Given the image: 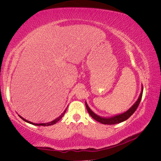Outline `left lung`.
Instances as JSON below:
<instances>
[{
  "label": "left lung",
  "mask_w": 161,
  "mask_h": 161,
  "mask_svg": "<svg viewBox=\"0 0 161 161\" xmlns=\"http://www.w3.org/2000/svg\"><path fill=\"white\" fill-rule=\"evenodd\" d=\"M142 92H143V86H142V90H141V92L139 95L138 100L136 101V103L131 106L127 111H125L121 114L115 115L114 117H110V118H103V117H101L95 114L94 112L90 109V108L86 101H85V105H86L87 111L89 112V114L95 120L99 121V122L103 124H108V125L117 124L121 122H123V121L128 119L134 113L140 103V101H141V99H142Z\"/></svg>",
  "instance_id": "1"
}]
</instances>
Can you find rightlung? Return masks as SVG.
I'll return each instance as SVG.
<instances>
[{"label":"right lung","mask_w":161,"mask_h":161,"mask_svg":"<svg viewBox=\"0 0 161 161\" xmlns=\"http://www.w3.org/2000/svg\"><path fill=\"white\" fill-rule=\"evenodd\" d=\"M68 108V107H67ZM66 109H67V108L64 111V112H63V113L58 117V118H57L56 119H55L54 120H53V121H50V122H47V123H42V124H35V123H33V122H31V121H27V119H24L23 118H22V117L21 116V115H18L19 117H20V118L23 120V121H26V122H27V123H29V124H32V125H38V126H40V125H43V126H48V125H53V124H55L56 122H58V121H59L62 117H63V115H64V114L66 113Z\"/></svg>","instance_id":"obj_1"}]
</instances>
